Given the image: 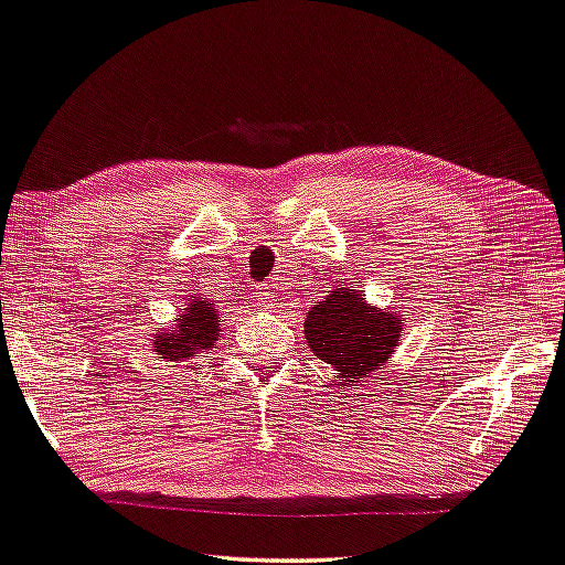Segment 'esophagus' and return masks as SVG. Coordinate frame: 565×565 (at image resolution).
<instances>
[{"label":"esophagus","instance_id":"esophagus-1","mask_svg":"<svg viewBox=\"0 0 565 565\" xmlns=\"http://www.w3.org/2000/svg\"><path fill=\"white\" fill-rule=\"evenodd\" d=\"M274 301H276L274 286H271V284H259V286H257V306L269 308V306H276Z\"/></svg>","mask_w":565,"mask_h":565}]
</instances>
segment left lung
Returning a JSON list of instances; mask_svg holds the SVG:
<instances>
[{
	"mask_svg": "<svg viewBox=\"0 0 565 565\" xmlns=\"http://www.w3.org/2000/svg\"><path fill=\"white\" fill-rule=\"evenodd\" d=\"M306 340L316 355L333 364L340 384L362 382L394 355L399 340V318L377 311L355 289H335L326 301H318L306 318Z\"/></svg>",
	"mask_w": 565,
	"mask_h": 565,
	"instance_id": "obj_1",
	"label": "left lung"
}]
</instances>
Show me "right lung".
Masks as SVG:
<instances>
[{"instance_id":"add662e5","label":"right lung","mask_w":565,"mask_h":565,"mask_svg":"<svg viewBox=\"0 0 565 565\" xmlns=\"http://www.w3.org/2000/svg\"><path fill=\"white\" fill-rule=\"evenodd\" d=\"M183 316L179 318V328L173 333H161L153 342L157 355L166 362H179L185 358H198L201 352L213 348L220 335L217 308L201 298L193 296L188 308H181Z\"/></svg>"}]
</instances>
